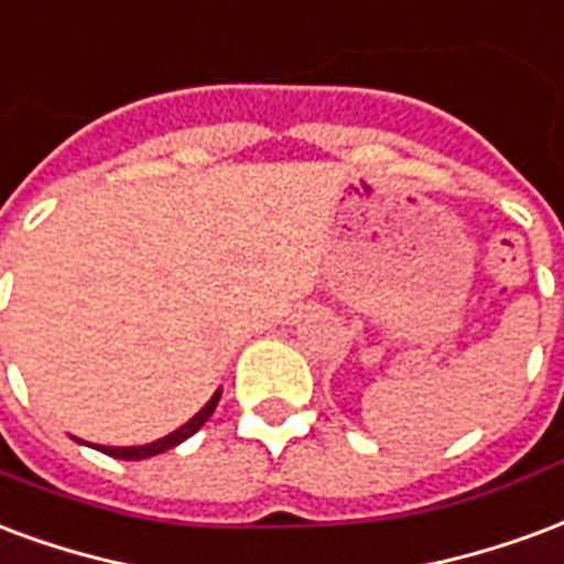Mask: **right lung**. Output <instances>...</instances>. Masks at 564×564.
<instances>
[{
	"label": "right lung",
	"instance_id": "right-lung-1",
	"mask_svg": "<svg viewBox=\"0 0 564 564\" xmlns=\"http://www.w3.org/2000/svg\"><path fill=\"white\" fill-rule=\"evenodd\" d=\"M219 397L221 390H216L213 397H209V402L200 409V412L192 417V421H186L180 430H174L171 435H164V438H159V442H150V445H138V447H108V445H96V451H101V454L108 456H117V459H147V456H155V454H164V451H171V447H176L180 442H186L188 435H195L204 423L209 421V414L216 412V405H219Z\"/></svg>",
	"mask_w": 564,
	"mask_h": 564
}]
</instances>
